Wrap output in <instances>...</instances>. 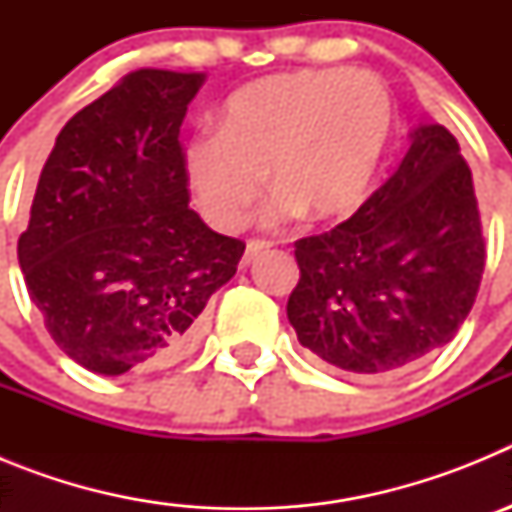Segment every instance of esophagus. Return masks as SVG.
Segmentation results:
<instances>
[{
	"mask_svg": "<svg viewBox=\"0 0 512 512\" xmlns=\"http://www.w3.org/2000/svg\"><path fill=\"white\" fill-rule=\"evenodd\" d=\"M271 246H274V243H271V241H259V238H253V241H248V246H246V256H243V266L251 264V261L256 259V256H259V253L269 251Z\"/></svg>",
	"mask_w": 512,
	"mask_h": 512,
	"instance_id": "34e87169",
	"label": "esophagus"
}]
</instances>
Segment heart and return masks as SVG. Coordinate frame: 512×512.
<instances>
[{
  "label": "heart",
  "mask_w": 512,
  "mask_h": 512,
  "mask_svg": "<svg viewBox=\"0 0 512 512\" xmlns=\"http://www.w3.org/2000/svg\"><path fill=\"white\" fill-rule=\"evenodd\" d=\"M392 133V97L366 71L302 69L228 97L220 130L184 148V174L210 223L246 225L269 171L274 217L341 220L369 192Z\"/></svg>",
  "instance_id": "1"
}]
</instances>
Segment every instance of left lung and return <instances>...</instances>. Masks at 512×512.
<instances>
[{
    "label": "left lung",
    "instance_id": "left-lung-1",
    "mask_svg": "<svg viewBox=\"0 0 512 512\" xmlns=\"http://www.w3.org/2000/svg\"><path fill=\"white\" fill-rule=\"evenodd\" d=\"M395 174L328 233L300 238L287 302L297 338L325 364L374 377L446 346L485 271L472 169L443 125H423Z\"/></svg>",
    "mask_w": 512,
    "mask_h": 512
}]
</instances>
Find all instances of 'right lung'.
I'll list each match as a JSON object with an SVG mask.
<instances>
[{
	"label": "right lung",
	"instance_id": "obj_1",
	"mask_svg": "<svg viewBox=\"0 0 512 512\" xmlns=\"http://www.w3.org/2000/svg\"><path fill=\"white\" fill-rule=\"evenodd\" d=\"M202 84L130 71L63 125L40 171L17 259L51 338L89 372L187 356L246 251L189 210L179 128Z\"/></svg>",
	"mask_w": 512,
	"mask_h": 512
}]
</instances>
